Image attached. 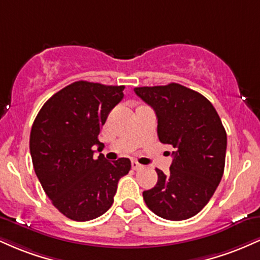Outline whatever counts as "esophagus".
<instances>
[{"mask_svg":"<svg viewBox=\"0 0 260 260\" xmlns=\"http://www.w3.org/2000/svg\"><path fill=\"white\" fill-rule=\"evenodd\" d=\"M131 165H132V169H133V170H140V169H143V165H140L139 162H137V161H134V160H132V162H131Z\"/></svg>","mask_w":260,"mask_h":260,"instance_id":"1","label":"esophagus"}]
</instances>
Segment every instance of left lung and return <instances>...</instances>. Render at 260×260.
<instances>
[{
    "instance_id": "obj_1",
    "label": "left lung",
    "mask_w": 260,
    "mask_h": 260,
    "mask_svg": "<svg viewBox=\"0 0 260 260\" xmlns=\"http://www.w3.org/2000/svg\"><path fill=\"white\" fill-rule=\"evenodd\" d=\"M134 91L156 113L160 142L175 149L169 174L156 169L157 183L143 192L145 204L162 219H189L221 181L228 145L222 122L207 98L177 83Z\"/></svg>"
}]
</instances>
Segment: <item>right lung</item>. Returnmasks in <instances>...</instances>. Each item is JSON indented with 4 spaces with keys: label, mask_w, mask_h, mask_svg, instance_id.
<instances>
[{
    "label": "right lung",
    "mask_w": 260,
    "mask_h": 260,
    "mask_svg": "<svg viewBox=\"0 0 260 260\" xmlns=\"http://www.w3.org/2000/svg\"><path fill=\"white\" fill-rule=\"evenodd\" d=\"M123 85L74 82L53 94L39 111L30 132V155L45 193L55 208L74 221L96 219L111 208L121 177L131 170L127 157L94 159L101 127L123 99Z\"/></svg>",
    "instance_id": "add662e5"
}]
</instances>
